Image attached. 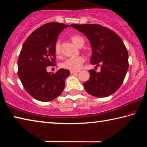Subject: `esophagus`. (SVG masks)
Returning <instances> with one entry per match:
<instances>
[{"label": "esophagus", "instance_id": "1", "mask_svg": "<svg viewBox=\"0 0 147 147\" xmlns=\"http://www.w3.org/2000/svg\"><path fill=\"white\" fill-rule=\"evenodd\" d=\"M79 73V71H71V74H74V73Z\"/></svg>", "mask_w": 147, "mask_h": 147}]
</instances>
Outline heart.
I'll list each match as a JSON object with an SVG mask.
<instances>
[{
    "mask_svg": "<svg viewBox=\"0 0 147 147\" xmlns=\"http://www.w3.org/2000/svg\"><path fill=\"white\" fill-rule=\"evenodd\" d=\"M71 40L77 47H79L82 43H84V39L79 35H74L71 37ZM55 53L57 55L60 54V45L59 42H57L55 45ZM85 58L83 56L73 57L66 59L62 63L61 67L69 70L78 71L82 67Z\"/></svg>",
    "mask_w": 147,
    "mask_h": 147,
    "instance_id": "1",
    "label": "heart"
}]
</instances>
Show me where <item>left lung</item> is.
Listing matches in <instances>:
<instances>
[{
	"label": "left lung",
	"mask_w": 147,
	"mask_h": 147,
	"mask_svg": "<svg viewBox=\"0 0 147 147\" xmlns=\"http://www.w3.org/2000/svg\"><path fill=\"white\" fill-rule=\"evenodd\" d=\"M88 38L92 49L90 63L100 65V72L89 70L90 77L84 83L88 93L106 97L120 88L128 69L127 49L115 32L96 24H71Z\"/></svg>",
	"instance_id": "8db88e82"
}]
</instances>
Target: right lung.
<instances>
[{"instance_id": "add662e5", "label": "right lung", "mask_w": 147, "mask_h": 147, "mask_svg": "<svg viewBox=\"0 0 147 147\" xmlns=\"http://www.w3.org/2000/svg\"><path fill=\"white\" fill-rule=\"evenodd\" d=\"M67 26L59 23L45 24L32 32L22 47L17 62L19 78L27 93L39 101L49 102L60 95L65 80L70 75L64 69L53 74L47 71V67L55 65L57 39Z\"/></svg>"}]
</instances>
